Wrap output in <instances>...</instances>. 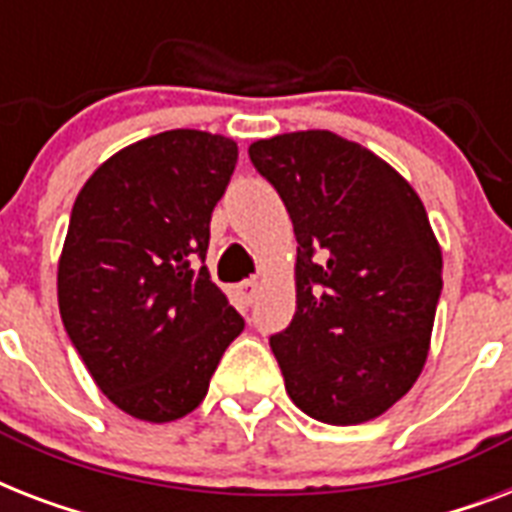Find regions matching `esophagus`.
<instances>
[{
    "label": "esophagus",
    "instance_id": "34e87169",
    "mask_svg": "<svg viewBox=\"0 0 512 512\" xmlns=\"http://www.w3.org/2000/svg\"><path fill=\"white\" fill-rule=\"evenodd\" d=\"M236 292H239L241 303L244 305H252L257 300V292H260V284L257 281H241L239 287H236Z\"/></svg>",
    "mask_w": 512,
    "mask_h": 512
}]
</instances>
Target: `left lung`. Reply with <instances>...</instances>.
Wrapping results in <instances>:
<instances>
[{
    "label": "left lung",
    "instance_id": "obj_1",
    "mask_svg": "<svg viewBox=\"0 0 512 512\" xmlns=\"http://www.w3.org/2000/svg\"><path fill=\"white\" fill-rule=\"evenodd\" d=\"M297 239V311L271 337L289 398L327 425L388 412L420 377L441 297V247L414 188L335 132L249 146Z\"/></svg>",
    "mask_w": 512,
    "mask_h": 512
}]
</instances>
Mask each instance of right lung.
Returning <instances> with one entry per match:
<instances>
[{
    "mask_svg": "<svg viewBox=\"0 0 512 512\" xmlns=\"http://www.w3.org/2000/svg\"><path fill=\"white\" fill-rule=\"evenodd\" d=\"M236 159L223 135L159 132L100 164L74 201L60 319L108 401L138 420L193 412L244 329L204 265Z\"/></svg>",
    "mask_w": 512,
    "mask_h": 512,
    "instance_id": "add662e5",
    "label": "right lung"
}]
</instances>
